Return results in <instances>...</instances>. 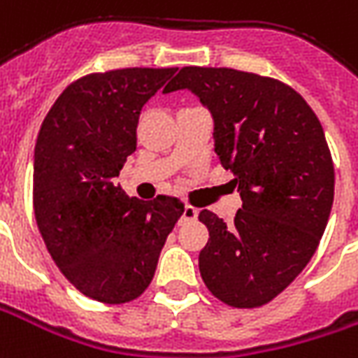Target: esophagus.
I'll return each instance as SVG.
<instances>
[{
    "label": "esophagus",
    "instance_id": "esophagus-1",
    "mask_svg": "<svg viewBox=\"0 0 358 358\" xmlns=\"http://www.w3.org/2000/svg\"><path fill=\"white\" fill-rule=\"evenodd\" d=\"M182 219H184V221H196V219H197V209H196V207H192V205H186V207H184V213H182Z\"/></svg>",
    "mask_w": 358,
    "mask_h": 358
}]
</instances>
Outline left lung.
<instances>
[{"instance_id":"left-lung-1","label":"left lung","mask_w":358,"mask_h":358,"mask_svg":"<svg viewBox=\"0 0 358 358\" xmlns=\"http://www.w3.org/2000/svg\"><path fill=\"white\" fill-rule=\"evenodd\" d=\"M178 89L211 110L215 151L242 197L232 224L199 213L209 231L201 279L232 308L264 306L296 279L326 231L336 172L324 127L308 102L273 77L187 66L164 92Z\"/></svg>"}]
</instances>
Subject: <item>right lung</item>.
<instances>
[{"label": "right lung", "instance_id": "1", "mask_svg": "<svg viewBox=\"0 0 358 358\" xmlns=\"http://www.w3.org/2000/svg\"><path fill=\"white\" fill-rule=\"evenodd\" d=\"M178 67H124L79 77L57 96L34 147L32 207L42 240L79 292L136 301L184 213L178 197H129L114 184L136 151L143 104Z\"/></svg>", "mask_w": 358, "mask_h": 358}]
</instances>
